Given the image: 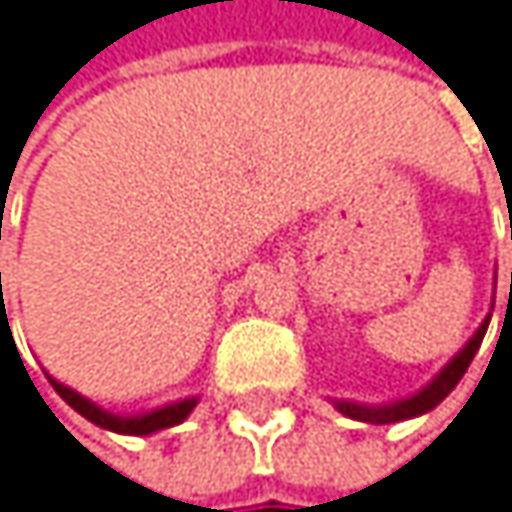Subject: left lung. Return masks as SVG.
Returning <instances> with one entry per match:
<instances>
[{"label": "left lung", "mask_w": 512, "mask_h": 512, "mask_svg": "<svg viewBox=\"0 0 512 512\" xmlns=\"http://www.w3.org/2000/svg\"><path fill=\"white\" fill-rule=\"evenodd\" d=\"M489 318H492V315L483 318V324L477 327V334H473V337L449 358V364H446L425 388H419L416 394L400 397V400H394V404H355V400H334V407H337L343 416H349V419H355V422H367V425H394V422H407V419H416V416L431 413L437 404H443V400L449 397V391H452V388L461 382V376L467 373L473 355H477V349H480V343H483V337H486V331H489Z\"/></svg>", "instance_id": "left-lung-1"}]
</instances>
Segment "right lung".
Returning a JSON list of instances; mask_svg holds the SVG:
<instances>
[{"label": "right lung", "mask_w": 512, "mask_h": 512, "mask_svg": "<svg viewBox=\"0 0 512 512\" xmlns=\"http://www.w3.org/2000/svg\"><path fill=\"white\" fill-rule=\"evenodd\" d=\"M54 391L66 400V404L81 413L87 422L105 428V431H115V434H136V437H145V434H154V431H163V428H172V425H181L197 407V397H185L178 400V404H169V407H160V410H151V413H142V416H115L102 407H96L93 400H87L84 394H78L75 388L57 382L54 376H48Z\"/></svg>", "instance_id": "obj_1"}]
</instances>
